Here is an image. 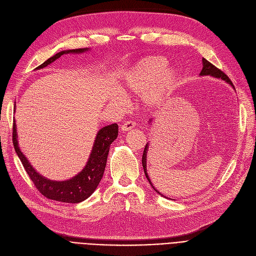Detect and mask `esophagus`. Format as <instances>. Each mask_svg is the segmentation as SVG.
Here are the masks:
<instances>
[{"label":"esophagus","mask_w":256,"mask_h":256,"mask_svg":"<svg viewBox=\"0 0 256 256\" xmlns=\"http://www.w3.org/2000/svg\"><path fill=\"white\" fill-rule=\"evenodd\" d=\"M135 126H136L135 122H132V121H126L124 124L121 126V130H124V132L130 130H132V128H135Z\"/></svg>","instance_id":"obj_1"}]
</instances>
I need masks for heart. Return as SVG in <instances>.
Here are the masks:
<instances>
[{"label":"heart","instance_id":"b5f03b06","mask_svg":"<svg viewBox=\"0 0 256 256\" xmlns=\"http://www.w3.org/2000/svg\"><path fill=\"white\" fill-rule=\"evenodd\" d=\"M179 84V73L168 60L161 55L143 58L126 72L122 90L130 95H141L144 106L154 108L165 102ZM124 94L117 90L114 99L121 102Z\"/></svg>","mask_w":256,"mask_h":256}]
</instances>
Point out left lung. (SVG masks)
I'll list each match as a JSON object with an SVG mask.
<instances>
[{
  "label": "left lung",
  "instance_id": "8db88e82",
  "mask_svg": "<svg viewBox=\"0 0 256 256\" xmlns=\"http://www.w3.org/2000/svg\"><path fill=\"white\" fill-rule=\"evenodd\" d=\"M202 64H203V68H202V71H201V73H200V76H212V77H214V78H218V80H224L225 82H227L228 84H230L233 88H234V86H233V84L231 82V80L228 78V76L225 74V73H223L220 70H218L216 66H214L212 64H210L207 60H205V58H203L202 60ZM152 121H154V119L152 118V119H150V126H152ZM148 148H150V143L148 142L146 143V148H144V150H143V154H142V166H143V170H144V174H146V178H148V182H150V184L152 185V190L156 192H158L159 194H161L157 190H156V187L152 184V182H150V178H148V168H146V156H148ZM162 196V194H161ZM164 198H166V196H164Z\"/></svg>",
  "mask_w": 256,
  "mask_h": 256
}]
</instances>
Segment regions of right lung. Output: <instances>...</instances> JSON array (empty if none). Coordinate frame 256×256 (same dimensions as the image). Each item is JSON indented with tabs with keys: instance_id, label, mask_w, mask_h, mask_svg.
I'll return each instance as SVG.
<instances>
[{
	"instance_id": "1",
	"label": "right lung",
	"mask_w": 256,
	"mask_h": 256,
	"mask_svg": "<svg viewBox=\"0 0 256 256\" xmlns=\"http://www.w3.org/2000/svg\"><path fill=\"white\" fill-rule=\"evenodd\" d=\"M90 49H72V50H64L56 53L50 58H48L45 62L38 66L36 70L42 69L48 64H52L54 60L60 58L64 54H80L86 52ZM16 110V106H14ZM118 136V124H113L99 130L96 134V138L94 140L93 148L90 154V157L84 170L74 176L71 179L64 181H55L49 180L47 178L38 174L31 163L26 158V156L22 152L18 141V130L16 120H14V130H12V141L16 152L20 158L22 164H23L25 170L32 182L34 183L36 187L40 190V192L50 200L54 201L64 202V203H80L84 201L86 198L90 196L97 188L99 182L102 179L104 172V168L106 165V159L110 150V144Z\"/></svg>"
}]
</instances>
